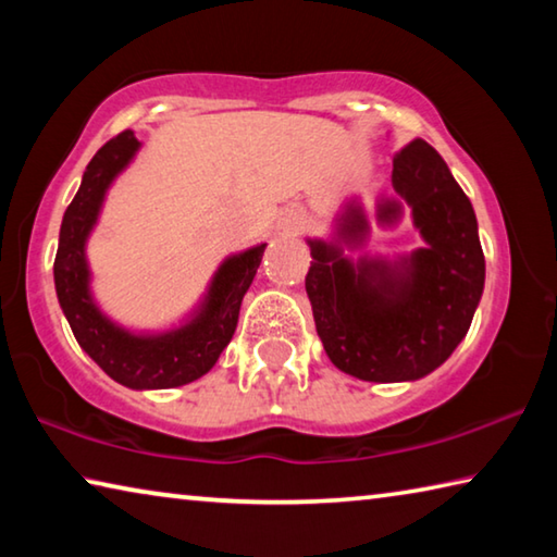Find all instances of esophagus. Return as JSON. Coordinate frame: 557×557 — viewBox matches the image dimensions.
<instances>
[{
  "label": "esophagus",
  "instance_id": "esophagus-1",
  "mask_svg": "<svg viewBox=\"0 0 557 557\" xmlns=\"http://www.w3.org/2000/svg\"><path fill=\"white\" fill-rule=\"evenodd\" d=\"M297 223H301V219H297V215H295V219L289 221V225H297Z\"/></svg>",
  "mask_w": 557,
  "mask_h": 557
}]
</instances>
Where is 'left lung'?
Wrapping results in <instances>:
<instances>
[{"label": "left lung", "instance_id": "left-lung-1", "mask_svg": "<svg viewBox=\"0 0 557 557\" xmlns=\"http://www.w3.org/2000/svg\"><path fill=\"white\" fill-rule=\"evenodd\" d=\"M393 186L428 248L393 275L383 262L351 265L338 248L309 240L314 260L305 277L326 356L338 371L373 383L414 381L445 363L484 292L476 215L445 159L425 139H412L393 157ZM398 211L395 201L381 203L383 221ZM363 228V213L348 209L346 235Z\"/></svg>", "mask_w": 557, "mask_h": 557}]
</instances>
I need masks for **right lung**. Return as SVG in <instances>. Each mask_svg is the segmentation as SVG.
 Instances as JSON below:
<instances>
[{
    "label": "right lung",
    "instance_id": "add662e5",
    "mask_svg": "<svg viewBox=\"0 0 557 557\" xmlns=\"http://www.w3.org/2000/svg\"><path fill=\"white\" fill-rule=\"evenodd\" d=\"M137 147L135 132L125 129L102 145L86 166L78 194L63 213L59 250L53 260L55 295L75 342L112 381L137 391L176 388L209 373L223 348L231 344L243 295L256 277L265 245L225 260L213 277L199 317L178 332L132 336L108 322L88 295L86 238L98 219L110 182L122 172Z\"/></svg>",
    "mask_w": 557,
    "mask_h": 557
}]
</instances>
